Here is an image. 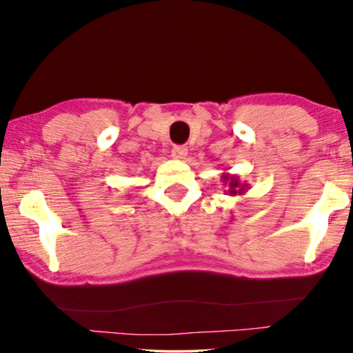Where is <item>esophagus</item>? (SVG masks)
I'll list each match as a JSON object with an SVG mask.
<instances>
[{
    "instance_id": "obj_1",
    "label": "esophagus",
    "mask_w": 353,
    "mask_h": 353,
    "mask_svg": "<svg viewBox=\"0 0 353 353\" xmlns=\"http://www.w3.org/2000/svg\"><path fill=\"white\" fill-rule=\"evenodd\" d=\"M188 156V148L186 146H175L172 149V157L176 161H183Z\"/></svg>"
}]
</instances>
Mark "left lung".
I'll return each mask as SVG.
<instances>
[{"label":"left lung","mask_w":353,"mask_h":353,"mask_svg":"<svg viewBox=\"0 0 353 353\" xmlns=\"http://www.w3.org/2000/svg\"><path fill=\"white\" fill-rule=\"evenodd\" d=\"M221 181L225 185V194L228 196H243L244 192H248L249 185L245 181H241L238 175H231V173H223L221 175Z\"/></svg>","instance_id":"obj_1"}]
</instances>
